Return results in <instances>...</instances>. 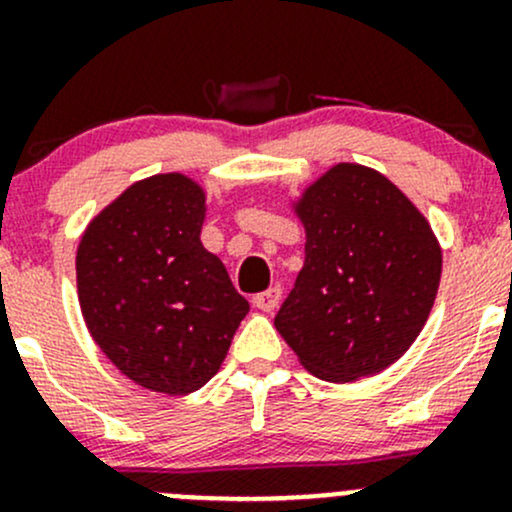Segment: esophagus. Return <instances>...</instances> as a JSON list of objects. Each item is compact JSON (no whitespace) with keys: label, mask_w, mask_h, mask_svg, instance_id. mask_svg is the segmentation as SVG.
I'll list each match as a JSON object with an SVG mask.
<instances>
[{"label":"esophagus","mask_w":512,"mask_h":512,"mask_svg":"<svg viewBox=\"0 0 512 512\" xmlns=\"http://www.w3.org/2000/svg\"><path fill=\"white\" fill-rule=\"evenodd\" d=\"M280 302V288L278 285H273V288H268L266 293H258L254 298V307H258L261 312H271L276 310Z\"/></svg>","instance_id":"esophagus-1"}]
</instances>
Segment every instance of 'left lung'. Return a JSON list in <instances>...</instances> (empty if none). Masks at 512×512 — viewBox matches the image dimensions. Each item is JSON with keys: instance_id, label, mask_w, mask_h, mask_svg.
<instances>
[{"instance_id": "obj_1", "label": "left lung", "mask_w": 512, "mask_h": 512, "mask_svg": "<svg viewBox=\"0 0 512 512\" xmlns=\"http://www.w3.org/2000/svg\"><path fill=\"white\" fill-rule=\"evenodd\" d=\"M305 266L276 315L280 337L312 376L354 383L410 349L430 317L442 246L398 185L337 163L293 202Z\"/></svg>"}]
</instances>
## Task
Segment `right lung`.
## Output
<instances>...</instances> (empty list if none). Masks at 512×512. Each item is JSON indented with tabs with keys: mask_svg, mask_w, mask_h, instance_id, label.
Listing matches in <instances>:
<instances>
[{
	"mask_svg": "<svg viewBox=\"0 0 512 512\" xmlns=\"http://www.w3.org/2000/svg\"><path fill=\"white\" fill-rule=\"evenodd\" d=\"M207 195L183 173L129 185L92 217L75 271L92 339L136 386L195 393L222 368L249 312L202 246Z\"/></svg>",
	"mask_w": 512,
	"mask_h": 512,
	"instance_id": "add662e5",
	"label": "right lung"
}]
</instances>
